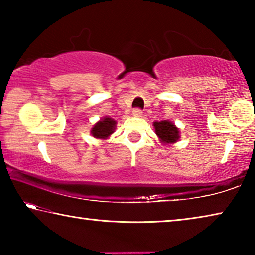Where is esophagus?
<instances>
[{
    "label": "esophagus",
    "instance_id": "34e87169",
    "mask_svg": "<svg viewBox=\"0 0 255 255\" xmlns=\"http://www.w3.org/2000/svg\"><path fill=\"white\" fill-rule=\"evenodd\" d=\"M132 115L136 116V117H140V116L143 115V110L139 109V108H135V109L132 110Z\"/></svg>",
    "mask_w": 255,
    "mask_h": 255
}]
</instances>
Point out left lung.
Returning a JSON list of instances; mask_svg holds the SVG:
<instances>
[{"mask_svg": "<svg viewBox=\"0 0 255 255\" xmlns=\"http://www.w3.org/2000/svg\"><path fill=\"white\" fill-rule=\"evenodd\" d=\"M155 132L164 144H173L179 139V129L169 120L154 123Z\"/></svg>", "mask_w": 255, "mask_h": 255, "instance_id": "1", "label": "left lung"}]
</instances>
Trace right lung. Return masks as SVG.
Returning a JSON list of instances; mask_svg holds the SVG:
<instances>
[{"mask_svg": "<svg viewBox=\"0 0 255 255\" xmlns=\"http://www.w3.org/2000/svg\"><path fill=\"white\" fill-rule=\"evenodd\" d=\"M115 127H116L115 120L109 117H106L94 125L91 130V133L93 137L105 139V138L109 137L111 133L115 131Z\"/></svg>", "mask_w": 255, "mask_h": 255, "instance_id": "obj_1", "label": "right lung"}]
</instances>
